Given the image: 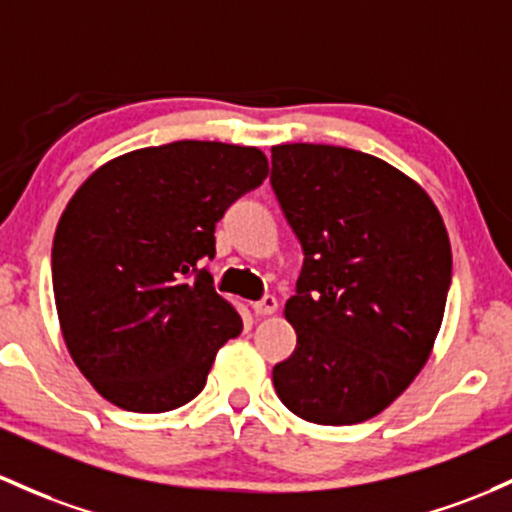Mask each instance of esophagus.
Masks as SVG:
<instances>
[{"label": "esophagus", "instance_id": "1", "mask_svg": "<svg viewBox=\"0 0 512 512\" xmlns=\"http://www.w3.org/2000/svg\"><path fill=\"white\" fill-rule=\"evenodd\" d=\"M277 306H279V303H277V299H274V296H265V299L252 303V308H255L257 316H272V313H277Z\"/></svg>", "mask_w": 512, "mask_h": 512}]
</instances>
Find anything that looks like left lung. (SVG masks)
Returning <instances> with one entry per match:
<instances>
[{"label": "left lung", "mask_w": 512, "mask_h": 512, "mask_svg": "<svg viewBox=\"0 0 512 512\" xmlns=\"http://www.w3.org/2000/svg\"><path fill=\"white\" fill-rule=\"evenodd\" d=\"M269 182L303 247L284 306L296 350L274 389L308 423H362L428 362L452 282L447 228L420 184L359 150L274 145Z\"/></svg>", "instance_id": "left-lung-1"}]
</instances>
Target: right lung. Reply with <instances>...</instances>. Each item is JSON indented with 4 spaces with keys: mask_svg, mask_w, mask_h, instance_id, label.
Listing matches in <instances>:
<instances>
[{
    "mask_svg": "<svg viewBox=\"0 0 512 512\" xmlns=\"http://www.w3.org/2000/svg\"><path fill=\"white\" fill-rule=\"evenodd\" d=\"M269 174L262 150L216 140L140 148L77 189L53 240V291L70 357L123 411L165 413L201 393L243 318L204 260L235 199Z\"/></svg>",
    "mask_w": 512,
    "mask_h": 512,
    "instance_id": "obj_1",
    "label": "right lung"
}]
</instances>
